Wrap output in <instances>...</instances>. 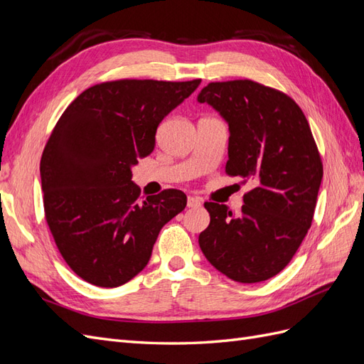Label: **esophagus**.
<instances>
[{
    "mask_svg": "<svg viewBox=\"0 0 364 364\" xmlns=\"http://www.w3.org/2000/svg\"><path fill=\"white\" fill-rule=\"evenodd\" d=\"M188 208H191V209H196V208H200L202 206V202H200V199L199 197H194V196H190L188 197Z\"/></svg>",
    "mask_w": 364,
    "mask_h": 364,
    "instance_id": "esophagus-1",
    "label": "esophagus"
}]
</instances>
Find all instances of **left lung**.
I'll return each instance as SVG.
<instances>
[{
	"instance_id": "1",
	"label": "left lung",
	"mask_w": 364,
	"mask_h": 364,
	"mask_svg": "<svg viewBox=\"0 0 364 364\" xmlns=\"http://www.w3.org/2000/svg\"><path fill=\"white\" fill-rule=\"evenodd\" d=\"M197 102L229 126L226 173L252 179L241 214L206 202L199 235L206 259L229 279L253 284L278 274L311 226L323 167L310 124L294 100L252 80L214 82Z\"/></svg>"
}]
</instances>
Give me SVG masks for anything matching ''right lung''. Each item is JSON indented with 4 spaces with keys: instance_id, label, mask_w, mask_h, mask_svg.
<instances>
[{
    "instance_id": "add662e5",
    "label": "right lung",
    "mask_w": 364,
    "mask_h": 364,
    "mask_svg": "<svg viewBox=\"0 0 364 364\" xmlns=\"http://www.w3.org/2000/svg\"><path fill=\"white\" fill-rule=\"evenodd\" d=\"M199 85L105 82L77 97L53 129L41 159L43 209L60 255L86 282L114 289L136 277L162 226L185 209L179 190L139 200L132 167Z\"/></svg>"
}]
</instances>
